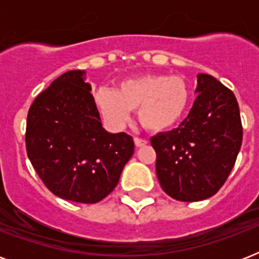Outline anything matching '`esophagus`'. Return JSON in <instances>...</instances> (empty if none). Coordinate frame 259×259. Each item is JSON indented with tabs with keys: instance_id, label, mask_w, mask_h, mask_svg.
<instances>
[{
	"instance_id": "obj_1",
	"label": "esophagus",
	"mask_w": 259,
	"mask_h": 259,
	"mask_svg": "<svg viewBox=\"0 0 259 259\" xmlns=\"http://www.w3.org/2000/svg\"><path fill=\"white\" fill-rule=\"evenodd\" d=\"M134 144H136V146H137V148H141V146L146 145V144H148V141H146V140H142V138L134 137Z\"/></svg>"
}]
</instances>
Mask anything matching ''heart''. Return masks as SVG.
I'll use <instances>...</instances> for the list:
<instances>
[{"label":"heart","mask_w":259,"mask_h":259,"mask_svg":"<svg viewBox=\"0 0 259 259\" xmlns=\"http://www.w3.org/2000/svg\"><path fill=\"white\" fill-rule=\"evenodd\" d=\"M191 102V87L183 76L142 74L123 79L117 90L99 87L94 93L95 107L111 127H122L130 111L152 133L170 129L184 117Z\"/></svg>","instance_id":"heart-1"}]
</instances>
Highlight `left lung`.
Segmentation results:
<instances>
[{
    "mask_svg": "<svg viewBox=\"0 0 259 259\" xmlns=\"http://www.w3.org/2000/svg\"><path fill=\"white\" fill-rule=\"evenodd\" d=\"M197 97L179 127L150 138L161 188L179 201L208 199L221 189L242 145L234 93L207 74L197 75Z\"/></svg>",
    "mask_w": 259,
    "mask_h": 259,
    "instance_id": "1",
    "label": "left lung"
}]
</instances>
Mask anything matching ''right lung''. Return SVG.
Wrapping results in <instances>:
<instances>
[{
  "instance_id": "1",
  "label": "right lung",
  "mask_w": 259,
  "mask_h": 259,
  "mask_svg": "<svg viewBox=\"0 0 259 259\" xmlns=\"http://www.w3.org/2000/svg\"><path fill=\"white\" fill-rule=\"evenodd\" d=\"M84 74L68 71L38 94L28 111L25 144L51 192L93 204L115 188L134 142L129 134L103 129Z\"/></svg>"
}]
</instances>
